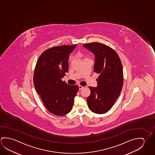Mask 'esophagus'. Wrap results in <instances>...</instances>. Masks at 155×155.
Wrapping results in <instances>:
<instances>
[{
	"instance_id": "34e87169",
	"label": "esophagus",
	"mask_w": 155,
	"mask_h": 155,
	"mask_svg": "<svg viewBox=\"0 0 155 155\" xmlns=\"http://www.w3.org/2000/svg\"><path fill=\"white\" fill-rule=\"evenodd\" d=\"M83 86H81V85H79V90H81L82 89H83Z\"/></svg>"
}]
</instances>
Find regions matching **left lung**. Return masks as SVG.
<instances>
[{
    "instance_id": "8db88e82",
    "label": "left lung",
    "mask_w": 155,
    "mask_h": 155,
    "mask_svg": "<svg viewBox=\"0 0 155 155\" xmlns=\"http://www.w3.org/2000/svg\"><path fill=\"white\" fill-rule=\"evenodd\" d=\"M95 57L94 71L99 74L97 86H90L91 94L87 98L89 109L97 114L111 109L118 98L123 84L122 63L114 49L103 44L91 43L83 45Z\"/></svg>"
}]
</instances>
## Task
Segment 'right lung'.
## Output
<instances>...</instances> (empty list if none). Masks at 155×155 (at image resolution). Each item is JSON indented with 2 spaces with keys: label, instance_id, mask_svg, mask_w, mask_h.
Wrapping results in <instances>:
<instances>
[{
  "label": "right lung",
  "instance_id": "add662e5",
  "mask_svg": "<svg viewBox=\"0 0 155 155\" xmlns=\"http://www.w3.org/2000/svg\"><path fill=\"white\" fill-rule=\"evenodd\" d=\"M76 46L48 48L41 53L36 64L34 86L46 108L56 116L71 111L78 91V85H70L61 79L68 72L69 55Z\"/></svg>",
  "mask_w": 155,
  "mask_h": 155
}]
</instances>
